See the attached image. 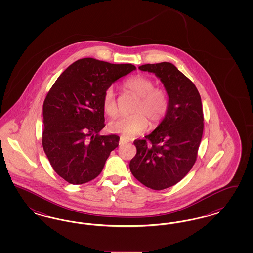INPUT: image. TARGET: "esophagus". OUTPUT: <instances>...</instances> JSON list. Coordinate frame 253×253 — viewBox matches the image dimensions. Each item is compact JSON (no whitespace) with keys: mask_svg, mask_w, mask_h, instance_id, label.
<instances>
[{"mask_svg":"<svg viewBox=\"0 0 253 253\" xmlns=\"http://www.w3.org/2000/svg\"><path fill=\"white\" fill-rule=\"evenodd\" d=\"M128 142H129V140L125 139L124 137H121V138H120V143H119V144L121 145V146H122V145L127 144Z\"/></svg>","mask_w":253,"mask_h":253,"instance_id":"esophagus-1","label":"esophagus"}]
</instances>
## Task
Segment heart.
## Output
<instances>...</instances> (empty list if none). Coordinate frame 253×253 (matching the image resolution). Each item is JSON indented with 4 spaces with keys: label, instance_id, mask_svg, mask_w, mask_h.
I'll use <instances>...</instances> for the list:
<instances>
[{
    "label": "heart",
    "instance_id": "1",
    "mask_svg": "<svg viewBox=\"0 0 253 253\" xmlns=\"http://www.w3.org/2000/svg\"><path fill=\"white\" fill-rule=\"evenodd\" d=\"M155 86L156 84L152 79L141 75L130 78L123 84V88L138 99L132 108L134 115L110 122L111 132L133 137L145 132L148 124L155 128L162 122L168 113L169 99L166 90ZM102 106L111 118L119 113L117 96L111 86L103 93Z\"/></svg>",
    "mask_w": 253,
    "mask_h": 253
}]
</instances>
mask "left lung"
Instances as JSON below:
<instances>
[{
    "label": "left lung",
    "mask_w": 253,
    "mask_h": 253,
    "mask_svg": "<svg viewBox=\"0 0 253 253\" xmlns=\"http://www.w3.org/2000/svg\"><path fill=\"white\" fill-rule=\"evenodd\" d=\"M165 86L168 113L144 139H135L136 155L130 161L132 175L144 186L161 191L182 180L193 168L204 129L201 96L193 82L170 62L144 64Z\"/></svg>",
    "instance_id": "left-lung-1"
}]
</instances>
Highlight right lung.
Returning a JSON list of instances; mask_svg holds the SVG:
<instances>
[{
  "label": "right lung",
  "instance_id": "right-lung-1",
  "mask_svg": "<svg viewBox=\"0 0 253 253\" xmlns=\"http://www.w3.org/2000/svg\"><path fill=\"white\" fill-rule=\"evenodd\" d=\"M134 69L131 63L85 58L66 68L49 90L42 106V142L52 168L68 183L95 179L119 146V135L98 133L105 126L102 96Z\"/></svg>",
  "mask_w": 253,
  "mask_h": 253
}]
</instances>
